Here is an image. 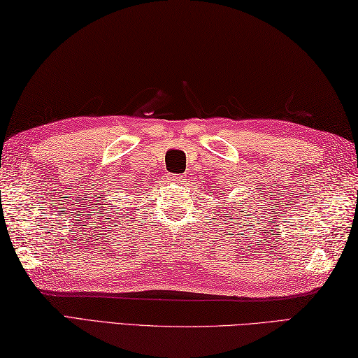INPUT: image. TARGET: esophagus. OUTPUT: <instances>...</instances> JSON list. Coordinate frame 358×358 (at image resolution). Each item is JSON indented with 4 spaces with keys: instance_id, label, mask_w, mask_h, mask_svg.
I'll list each match as a JSON object with an SVG mask.
<instances>
[{
    "instance_id": "1",
    "label": "esophagus",
    "mask_w": 358,
    "mask_h": 358,
    "mask_svg": "<svg viewBox=\"0 0 358 358\" xmlns=\"http://www.w3.org/2000/svg\"><path fill=\"white\" fill-rule=\"evenodd\" d=\"M167 180H169L171 183H180V181L183 180V178H181L180 175H175V173H172V175H169V177H167Z\"/></svg>"
}]
</instances>
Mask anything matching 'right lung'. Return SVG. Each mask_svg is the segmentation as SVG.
Returning a JSON list of instances; mask_svg holds the SVG:
<instances>
[{"mask_svg":"<svg viewBox=\"0 0 358 358\" xmlns=\"http://www.w3.org/2000/svg\"><path fill=\"white\" fill-rule=\"evenodd\" d=\"M110 208H113V206H110Z\"/></svg>","mask_w":358,"mask_h":358,"instance_id":"1","label":"right lung"}]
</instances>
